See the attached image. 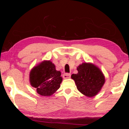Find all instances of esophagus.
I'll return each instance as SVG.
<instances>
[{"label": "esophagus", "mask_w": 129, "mask_h": 129, "mask_svg": "<svg viewBox=\"0 0 129 129\" xmlns=\"http://www.w3.org/2000/svg\"><path fill=\"white\" fill-rule=\"evenodd\" d=\"M71 73H64V74H63V75H62L63 78H65V79L71 78Z\"/></svg>", "instance_id": "1"}]
</instances>
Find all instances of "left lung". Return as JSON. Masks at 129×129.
<instances>
[{
	"mask_svg": "<svg viewBox=\"0 0 129 129\" xmlns=\"http://www.w3.org/2000/svg\"><path fill=\"white\" fill-rule=\"evenodd\" d=\"M78 73L73 74L78 91L87 97H92L101 90L105 77L99 68L90 63H83L77 67Z\"/></svg>",
	"mask_w": 129,
	"mask_h": 129,
	"instance_id": "1",
	"label": "left lung"
}]
</instances>
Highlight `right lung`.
<instances>
[{"mask_svg": "<svg viewBox=\"0 0 129 129\" xmlns=\"http://www.w3.org/2000/svg\"><path fill=\"white\" fill-rule=\"evenodd\" d=\"M31 85L39 94L50 96L59 89L62 80L61 72L50 61H45L34 67L29 74Z\"/></svg>", "mask_w": 129, "mask_h": 129, "instance_id": "right-lung-1", "label": "right lung"}]
</instances>
